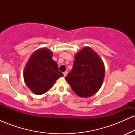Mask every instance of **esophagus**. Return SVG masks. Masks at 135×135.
I'll return each mask as SVG.
<instances>
[{"label": "esophagus", "instance_id": "1", "mask_svg": "<svg viewBox=\"0 0 135 135\" xmlns=\"http://www.w3.org/2000/svg\"><path fill=\"white\" fill-rule=\"evenodd\" d=\"M67 74H68V72H67V71H65V72H63V75H64V77H66Z\"/></svg>", "mask_w": 135, "mask_h": 135}]
</instances>
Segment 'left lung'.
Masks as SVG:
<instances>
[{"label":"left lung","mask_w":135,"mask_h":135,"mask_svg":"<svg viewBox=\"0 0 135 135\" xmlns=\"http://www.w3.org/2000/svg\"><path fill=\"white\" fill-rule=\"evenodd\" d=\"M103 60L90 47H84L75 55L73 68L65 77L79 97L88 98L101 88L105 77Z\"/></svg>","instance_id":"left-lung-1"}]
</instances>
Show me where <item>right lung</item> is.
Returning a JSON list of instances; mask_svg holds the SVG:
<instances>
[{
  "label": "right lung",
  "instance_id": "obj_1",
  "mask_svg": "<svg viewBox=\"0 0 135 135\" xmlns=\"http://www.w3.org/2000/svg\"><path fill=\"white\" fill-rule=\"evenodd\" d=\"M52 56L51 51L42 47L37 49L28 59L23 77L26 85L33 93L44 94L52 88L56 80L63 76Z\"/></svg>",
  "mask_w": 135,
  "mask_h": 135
}]
</instances>
